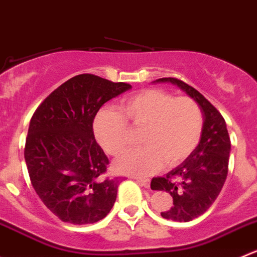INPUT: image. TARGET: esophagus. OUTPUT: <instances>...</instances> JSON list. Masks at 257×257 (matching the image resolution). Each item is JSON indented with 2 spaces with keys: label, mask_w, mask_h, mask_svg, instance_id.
I'll use <instances>...</instances> for the list:
<instances>
[{
  "label": "esophagus",
  "mask_w": 257,
  "mask_h": 257,
  "mask_svg": "<svg viewBox=\"0 0 257 257\" xmlns=\"http://www.w3.org/2000/svg\"><path fill=\"white\" fill-rule=\"evenodd\" d=\"M136 179H137V182L141 184V186L146 187V188H148L149 184H151V181H149L148 178H138V177H136Z\"/></svg>",
  "instance_id": "esophagus-1"
}]
</instances>
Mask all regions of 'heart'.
Returning a JSON list of instances; mask_svg holds the SVG:
<instances>
[{
	"instance_id": "heart-1",
	"label": "heart",
	"mask_w": 257,
	"mask_h": 257,
	"mask_svg": "<svg viewBox=\"0 0 257 257\" xmlns=\"http://www.w3.org/2000/svg\"><path fill=\"white\" fill-rule=\"evenodd\" d=\"M143 128L141 148L125 152L114 162V169L125 174H151L163 167L183 162L201 141L203 116L195 100L174 98L167 91L151 89L124 99L118 113L99 111L94 134L101 148L118 156L128 144V126Z\"/></svg>"
}]
</instances>
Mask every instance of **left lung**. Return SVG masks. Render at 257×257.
Masks as SVG:
<instances>
[{"instance_id":"1","label":"left lung","mask_w":257,"mask_h":257,"mask_svg":"<svg viewBox=\"0 0 257 257\" xmlns=\"http://www.w3.org/2000/svg\"><path fill=\"white\" fill-rule=\"evenodd\" d=\"M156 83H171L183 90L200 106L203 129L196 149L163 177H154L151 188L166 191L173 206L161 212L167 220L188 222L205 213L220 195L228 172L231 142L226 121L220 111L195 88L174 78H162Z\"/></svg>"}]
</instances>
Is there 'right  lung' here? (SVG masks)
<instances>
[{"mask_svg":"<svg viewBox=\"0 0 257 257\" xmlns=\"http://www.w3.org/2000/svg\"><path fill=\"white\" fill-rule=\"evenodd\" d=\"M132 86L81 74L60 85L30 121L25 161L44 205L64 222L95 223L114 206L119 182L103 179L108 157L95 141L99 109Z\"/></svg>","mask_w":257,"mask_h":257,"instance_id":"right-lung-1","label":"right lung"}]
</instances>
